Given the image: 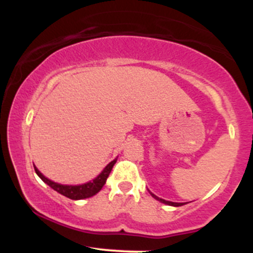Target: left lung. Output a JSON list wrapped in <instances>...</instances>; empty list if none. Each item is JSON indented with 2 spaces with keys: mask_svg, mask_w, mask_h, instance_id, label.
Here are the masks:
<instances>
[{
  "mask_svg": "<svg viewBox=\"0 0 253 253\" xmlns=\"http://www.w3.org/2000/svg\"><path fill=\"white\" fill-rule=\"evenodd\" d=\"M151 195H152L153 197H155L156 200H158V201H161V202H163V203H165V205H170V206H175V207H179V206H182L183 203H177V202H170V201H165V200H163V199H161V197H158V196H156L155 194H152V193H150Z\"/></svg>",
  "mask_w": 253,
  "mask_h": 253,
  "instance_id": "left-lung-1",
  "label": "left lung"
}]
</instances>
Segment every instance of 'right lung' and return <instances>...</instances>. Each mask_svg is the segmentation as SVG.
<instances>
[{
    "mask_svg": "<svg viewBox=\"0 0 253 253\" xmlns=\"http://www.w3.org/2000/svg\"><path fill=\"white\" fill-rule=\"evenodd\" d=\"M115 162H117V159L110 162V163L104 168L102 172H101L96 178L92 179V181H90L88 183H85V184H81V185L58 184V183L52 182L48 178H46V177L43 176L36 167H34V170H36L37 175L39 176L40 178L46 183V184L50 185L53 190L58 191L59 194H62V195L69 197V199L71 200H83V199H88V197L94 196L95 194H97L98 191L102 189L104 183H106L107 178H108L110 171H112L113 167H114Z\"/></svg>",
    "mask_w": 253,
    "mask_h": 253,
    "instance_id": "1",
    "label": "right lung"
}]
</instances>
